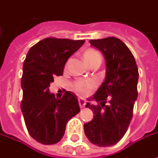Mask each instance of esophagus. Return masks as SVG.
Segmentation results:
<instances>
[{
	"mask_svg": "<svg viewBox=\"0 0 158 158\" xmlns=\"http://www.w3.org/2000/svg\"><path fill=\"white\" fill-rule=\"evenodd\" d=\"M78 104H80L81 108H84L85 105H86V101H85V99L82 98V97H80V98H78Z\"/></svg>",
	"mask_w": 158,
	"mask_h": 158,
	"instance_id": "1",
	"label": "esophagus"
}]
</instances>
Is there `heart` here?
<instances>
[{"label":"heart","instance_id":"b5f03b06","mask_svg":"<svg viewBox=\"0 0 158 158\" xmlns=\"http://www.w3.org/2000/svg\"><path fill=\"white\" fill-rule=\"evenodd\" d=\"M83 59L89 66H93L98 63H101V56L94 49H87L83 53ZM94 86L92 81H80L74 83L73 90L78 94H87Z\"/></svg>","mask_w":158,"mask_h":158}]
</instances>
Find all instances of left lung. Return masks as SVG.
Here are the masks:
<instances>
[{
  "mask_svg": "<svg viewBox=\"0 0 158 158\" xmlns=\"http://www.w3.org/2000/svg\"><path fill=\"white\" fill-rule=\"evenodd\" d=\"M91 46L102 52L106 61L105 81L90 98L86 108L94 112V119L84 123V133L90 142L108 147L125 136L133 116L138 97L139 71L133 54L126 44L116 37L90 40ZM109 104L106 105V101Z\"/></svg>",
  "mask_w": 158,
  "mask_h": 158,
  "instance_id": "obj_1",
  "label": "left lung"
}]
</instances>
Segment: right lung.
Wrapping results in <instances>:
<instances>
[{
  "instance_id": "add662e5",
  "label": "right lung",
  "mask_w": 158,
  "mask_h": 158,
  "mask_svg": "<svg viewBox=\"0 0 158 158\" xmlns=\"http://www.w3.org/2000/svg\"><path fill=\"white\" fill-rule=\"evenodd\" d=\"M85 40L45 38L32 46L23 63L21 111L29 134L42 144L59 142L67 122L80 112L77 95L65 92L58 99L49 92L53 77L62 76L70 56Z\"/></svg>"
}]
</instances>
